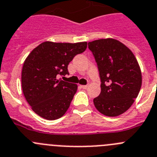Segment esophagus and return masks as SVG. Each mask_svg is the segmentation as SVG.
I'll list each match as a JSON object with an SVG mask.
<instances>
[{
  "label": "esophagus",
  "mask_w": 157,
  "mask_h": 157,
  "mask_svg": "<svg viewBox=\"0 0 157 157\" xmlns=\"http://www.w3.org/2000/svg\"><path fill=\"white\" fill-rule=\"evenodd\" d=\"M81 87L83 89H87L88 87V85H81Z\"/></svg>",
  "instance_id": "1"
}]
</instances>
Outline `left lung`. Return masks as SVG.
<instances>
[{
	"label": "left lung",
	"instance_id": "left-lung-1",
	"mask_svg": "<svg viewBox=\"0 0 157 157\" xmlns=\"http://www.w3.org/2000/svg\"><path fill=\"white\" fill-rule=\"evenodd\" d=\"M88 48L101 80V93L93 100L94 106L108 117L124 113L134 103L142 86L136 58L124 44L112 38L89 42Z\"/></svg>",
	"mask_w": 157,
	"mask_h": 157
}]
</instances>
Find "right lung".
<instances>
[{
	"mask_svg": "<svg viewBox=\"0 0 157 157\" xmlns=\"http://www.w3.org/2000/svg\"><path fill=\"white\" fill-rule=\"evenodd\" d=\"M87 48V42L54 43L45 41L28 56L22 70V88L32 109L46 120L53 121L67 111L77 85L58 80L69 74L68 65Z\"/></svg>",
	"mask_w": 157,
	"mask_h": 157,
	"instance_id": "1",
	"label": "right lung"
}]
</instances>
